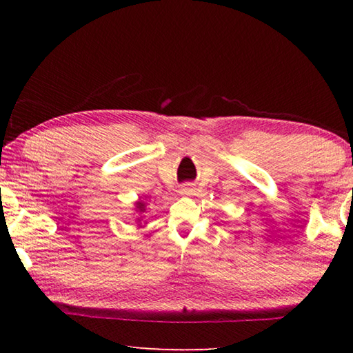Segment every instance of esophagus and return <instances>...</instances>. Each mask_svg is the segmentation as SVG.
<instances>
[{
	"label": "esophagus",
	"instance_id": "obj_1",
	"mask_svg": "<svg viewBox=\"0 0 353 353\" xmlns=\"http://www.w3.org/2000/svg\"><path fill=\"white\" fill-rule=\"evenodd\" d=\"M191 191H193V188H191L190 185H185V187L182 188V193L183 194H191Z\"/></svg>",
	"mask_w": 353,
	"mask_h": 353
}]
</instances>
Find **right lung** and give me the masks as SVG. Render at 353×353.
Wrapping results in <instances>:
<instances>
[{"label": "right lung", "mask_w": 353, "mask_h": 353, "mask_svg": "<svg viewBox=\"0 0 353 353\" xmlns=\"http://www.w3.org/2000/svg\"><path fill=\"white\" fill-rule=\"evenodd\" d=\"M137 205H139L140 210H143V202H139V204H137Z\"/></svg>", "instance_id": "add662e5"}]
</instances>
